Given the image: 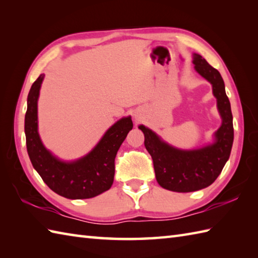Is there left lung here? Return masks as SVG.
I'll return each mask as SVG.
<instances>
[{"label":"left lung","mask_w":258,"mask_h":258,"mask_svg":"<svg viewBox=\"0 0 258 258\" xmlns=\"http://www.w3.org/2000/svg\"><path fill=\"white\" fill-rule=\"evenodd\" d=\"M193 63L196 72L212 84L213 94L217 100L222 125L216 131L214 143L202 149L178 150L144 125L139 126L145 136L144 145L152 156L157 183L163 188L178 193L195 191L214 183L231 155L234 140L231 103L220 72L200 54H193Z\"/></svg>","instance_id":"1"}]
</instances>
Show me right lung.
<instances>
[{
  "instance_id": "1",
  "label": "right lung",
  "mask_w": 258,
  "mask_h": 258,
  "mask_svg": "<svg viewBox=\"0 0 258 258\" xmlns=\"http://www.w3.org/2000/svg\"><path fill=\"white\" fill-rule=\"evenodd\" d=\"M44 74L33 83L27 95L25 114L26 149L33 167L56 194L70 200L92 199L111 188L115 174V156L133 128L131 116L109 127L89 154L73 162H63L45 149L37 132V100Z\"/></svg>"
}]
</instances>
